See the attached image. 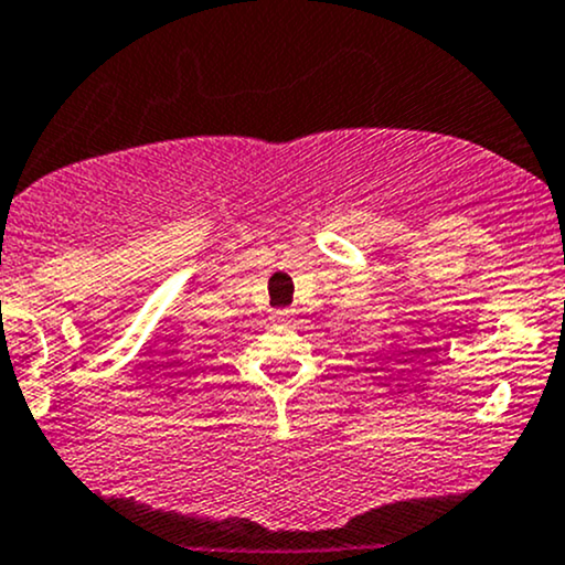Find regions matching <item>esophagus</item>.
<instances>
[{
  "instance_id": "obj_1",
  "label": "esophagus",
  "mask_w": 565,
  "mask_h": 565,
  "mask_svg": "<svg viewBox=\"0 0 565 565\" xmlns=\"http://www.w3.org/2000/svg\"><path fill=\"white\" fill-rule=\"evenodd\" d=\"M271 320H275V323H288L290 312L288 309H277V312H271Z\"/></svg>"
}]
</instances>
